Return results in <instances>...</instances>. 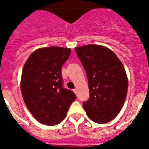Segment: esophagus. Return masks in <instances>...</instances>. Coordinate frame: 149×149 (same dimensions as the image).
Instances as JSON below:
<instances>
[{"mask_svg":"<svg viewBox=\"0 0 149 149\" xmlns=\"http://www.w3.org/2000/svg\"><path fill=\"white\" fill-rule=\"evenodd\" d=\"M73 92H74L76 94V95H77V89H74V90H73Z\"/></svg>","mask_w":149,"mask_h":149,"instance_id":"1","label":"esophagus"}]
</instances>
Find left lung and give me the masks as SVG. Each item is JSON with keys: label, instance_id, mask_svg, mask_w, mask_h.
I'll return each mask as SVG.
<instances>
[{"label": "left lung", "instance_id": "left-lung-1", "mask_svg": "<svg viewBox=\"0 0 149 149\" xmlns=\"http://www.w3.org/2000/svg\"><path fill=\"white\" fill-rule=\"evenodd\" d=\"M75 50L88 79L90 98L83 107L95 123H108L121 110L127 95L124 67L112 50L103 45L91 44Z\"/></svg>", "mask_w": 149, "mask_h": 149}]
</instances>
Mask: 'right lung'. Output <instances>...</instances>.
I'll list each match as a JSON object with an SVG mask.
<instances>
[{
	"label": "right lung",
	"instance_id": "obj_1",
	"mask_svg": "<svg viewBox=\"0 0 149 149\" xmlns=\"http://www.w3.org/2000/svg\"><path fill=\"white\" fill-rule=\"evenodd\" d=\"M70 48L51 46L30 54L22 71L20 90L26 107L34 118L45 125L59 124L76 98L73 91L63 88L61 69Z\"/></svg>",
	"mask_w": 149,
	"mask_h": 149
}]
</instances>
